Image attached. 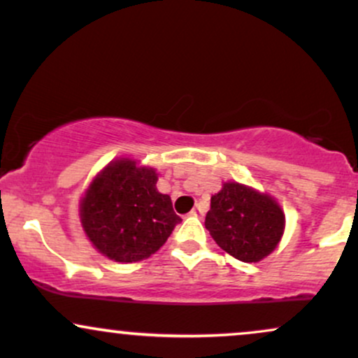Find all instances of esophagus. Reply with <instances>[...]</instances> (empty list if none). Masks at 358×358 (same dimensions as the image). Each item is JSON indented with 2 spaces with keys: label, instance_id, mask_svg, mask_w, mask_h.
Masks as SVG:
<instances>
[{
  "label": "esophagus",
  "instance_id": "34e87169",
  "mask_svg": "<svg viewBox=\"0 0 358 358\" xmlns=\"http://www.w3.org/2000/svg\"><path fill=\"white\" fill-rule=\"evenodd\" d=\"M190 215H192V217H202V215H203V210H202V208H200V207H195V208H193V210L190 212Z\"/></svg>",
  "mask_w": 358,
  "mask_h": 358
}]
</instances>
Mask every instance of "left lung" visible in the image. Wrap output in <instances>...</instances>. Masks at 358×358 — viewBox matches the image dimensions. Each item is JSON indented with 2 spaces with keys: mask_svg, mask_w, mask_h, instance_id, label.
Wrapping results in <instances>:
<instances>
[{
  "mask_svg": "<svg viewBox=\"0 0 358 358\" xmlns=\"http://www.w3.org/2000/svg\"><path fill=\"white\" fill-rule=\"evenodd\" d=\"M205 227L225 252L242 262H257L276 249L285 213L269 195L225 183L210 199Z\"/></svg>",
  "mask_w": 358,
  "mask_h": 358,
  "instance_id": "1",
  "label": "left lung"
}]
</instances>
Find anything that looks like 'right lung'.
<instances>
[{"mask_svg": "<svg viewBox=\"0 0 358 358\" xmlns=\"http://www.w3.org/2000/svg\"><path fill=\"white\" fill-rule=\"evenodd\" d=\"M155 170L119 159L94 180L80 203L85 234L99 252L117 262H136L165 244L182 219L170 195L156 188Z\"/></svg>", "mask_w": 358, "mask_h": 358, "instance_id": "1", "label": "right lung"}]
</instances>
